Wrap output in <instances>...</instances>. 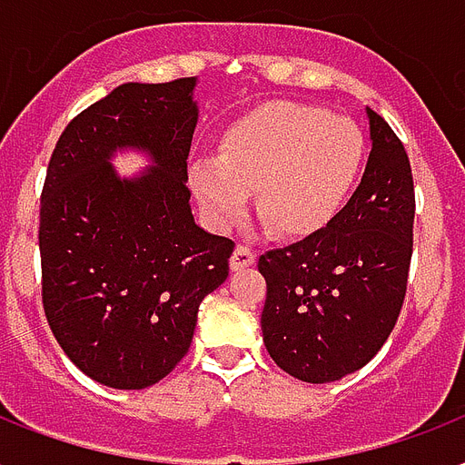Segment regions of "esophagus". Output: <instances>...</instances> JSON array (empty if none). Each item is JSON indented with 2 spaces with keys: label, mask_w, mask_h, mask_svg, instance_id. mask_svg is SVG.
Instances as JSON below:
<instances>
[{
  "label": "esophagus",
  "mask_w": 465,
  "mask_h": 465,
  "mask_svg": "<svg viewBox=\"0 0 465 465\" xmlns=\"http://www.w3.org/2000/svg\"><path fill=\"white\" fill-rule=\"evenodd\" d=\"M254 259H257L254 250H250L247 244H237L235 252H232V257H230V269H232V272L247 269V266L254 264Z\"/></svg>",
  "instance_id": "34e87169"
}]
</instances>
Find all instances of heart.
Returning a JSON list of instances; mask_svg holds the SVG:
<instances>
[{"label":"heart","instance_id":"1","mask_svg":"<svg viewBox=\"0 0 465 465\" xmlns=\"http://www.w3.org/2000/svg\"><path fill=\"white\" fill-rule=\"evenodd\" d=\"M366 138L354 121L296 102L247 111L218 140V160L189 167V189L215 230L232 228L250 193L264 228L308 237L327 228L354 193Z\"/></svg>","mask_w":465,"mask_h":465}]
</instances>
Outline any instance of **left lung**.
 <instances>
[{
  "mask_svg": "<svg viewBox=\"0 0 465 465\" xmlns=\"http://www.w3.org/2000/svg\"><path fill=\"white\" fill-rule=\"evenodd\" d=\"M371 154L361 183L327 228L259 257L262 334L276 366L330 383L379 354L408 289L415 186L393 128L366 109Z\"/></svg>",
  "mask_w": 465,
  "mask_h": 465,
  "instance_id": "8db88e82",
  "label": "left lung"
}]
</instances>
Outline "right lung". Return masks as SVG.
<instances>
[{
    "mask_svg": "<svg viewBox=\"0 0 465 465\" xmlns=\"http://www.w3.org/2000/svg\"><path fill=\"white\" fill-rule=\"evenodd\" d=\"M196 77L116 86L72 118L41 196L43 311L89 379L118 391L162 381L193 340L201 301L230 272L235 242L196 225L186 157ZM151 160L135 177L110 162Z\"/></svg>",
    "mask_w": 465,
    "mask_h": 465,
    "instance_id": "right-lung-1",
    "label": "right lung"
}]
</instances>
